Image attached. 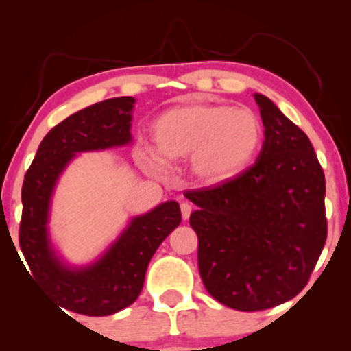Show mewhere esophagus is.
Wrapping results in <instances>:
<instances>
[{
    "label": "esophagus",
    "instance_id": "34e87169",
    "mask_svg": "<svg viewBox=\"0 0 351 351\" xmlns=\"http://www.w3.org/2000/svg\"><path fill=\"white\" fill-rule=\"evenodd\" d=\"M180 209H181V217H183V219H188L189 215H191V206H189L188 203H181Z\"/></svg>",
    "mask_w": 351,
    "mask_h": 351
}]
</instances>
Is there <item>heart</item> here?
<instances>
[{
  "label": "heart",
  "instance_id": "1",
  "mask_svg": "<svg viewBox=\"0 0 351 351\" xmlns=\"http://www.w3.org/2000/svg\"><path fill=\"white\" fill-rule=\"evenodd\" d=\"M153 136L165 160L191 156L193 175L204 184H219L252 163L263 145L264 128L249 108L196 102L171 107L158 115ZM152 163L162 167L156 155Z\"/></svg>",
  "mask_w": 351,
  "mask_h": 351
}]
</instances>
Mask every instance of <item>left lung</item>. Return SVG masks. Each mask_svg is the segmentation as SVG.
Here are the masks:
<instances>
[{
  "label": "left lung",
  "mask_w": 351,
  "mask_h": 351,
  "mask_svg": "<svg viewBox=\"0 0 351 351\" xmlns=\"http://www.w3.org/2000/svg\"><path fill=\"white\" fill-rule=\"evenodd\" d=\"M263 150L247 170L215 188L186 191L198 206V267L217 302L257 312L307 285L327 241L325 175L308 136L265 95H254Z\"/></svg>",
  "instance_id": "obj_1"
}]
</instances>
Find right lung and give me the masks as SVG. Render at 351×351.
Returning <instances> with one entry per match:
<instances>
[{"mask_svg": "<svg viewBox=\"0 0 351 351\" xmlns=\"http://www.w3.org/2000/svg\"><path fill=\"white\" fill-rule=\"evenodd\" d=\"M134 102V97L107 99L67 117L44 136L24 176L19 247L31 276L59 307L82 315H112L134 304L142 292L152 256L181 223L176 201L160 204L148 215L135 217L102 259L80 271L60 264L49 245L47 213L60 171L77 152L130 142Z\"/></svg>", "mask_w": 351, "mask_h": 351, "instance_id": "right-lung-1", "label": "right lung"}]
</instances>
